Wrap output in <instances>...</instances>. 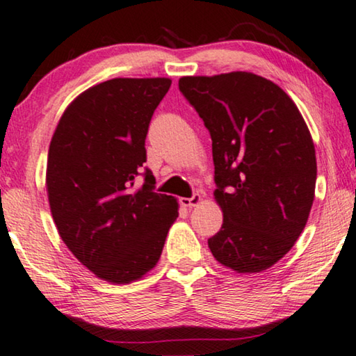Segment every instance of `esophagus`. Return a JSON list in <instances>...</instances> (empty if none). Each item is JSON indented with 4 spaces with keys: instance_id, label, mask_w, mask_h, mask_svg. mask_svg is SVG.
Segmentation results:
<instances>
[{
    "instance_id": "1",
    "label": "esophagus",
    "mask_w": 356,
    "mask_h": 356,
    "mask_svg": "<svg viewBox=\"0 0 356 356\" xmlns=\"http://www.w3.org/2000/svg\"><path fill=\"white\" fill-rule=\"evenodd\" d=\"M202 202V195L200 194H194L193 197H181L179 199V204L183 205V207H195V205H199Z\"/></svg>"
}]
</instances>
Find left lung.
<instances>
[{"instance_id":"1","label":"left lung","mask_w":356,"mask_h":356,"mask_svg":"<svg viewBox=\"0 0 356 356\" xmlns=\"http://www.w3.org/2000/svg\"><path fill=\"white\" fill-rule=\"evenodd\" d=\"M178 85L212 136L223 225L210 252L236 273L265 271L292 249L310 215V130L287 92L252 72L181 76Z\"/></svg>"}]
</instances>
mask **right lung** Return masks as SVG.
Wrapping results in <instances>:
<instances>
[{"label":"right lung","instance_id":"add662e5","mask_svg":"<svg viewBox=\"0 0 356 356\" xmlns=\"http://www.w3.org/2000/svg\"><path fill=\"white\" fill-rule=\"evenodd\" d=\"M172 85L112 79L67 106L51 138L46 191L58 233L75 259L111 284H130L157 265L179 205L154 193L146 170L149 122Z\"/></svg>","mask_w":356,"mask_h":356}]
</instances>
